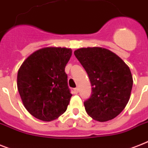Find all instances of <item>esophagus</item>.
Instances as JSON below:
<instances>
[{
  "label": "esophagus",
  "mask_w": 148,
  "mask_h": 148,
  "mask_svg": "<svg viewBox=\"0 0 148 148\" xmlns=\"http://www.w3.org/2000/svg\"><path fill=\"white\" fill-rule=\"evenodd\" d=\"M74 93H77L78 92H79V89H78V88H75L74 90Z\"/></svg>",
  "instance_id": "esophagus-1"
}]
</instances>
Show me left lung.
<instances>
[{
  "instance_id": "obj_1",
  "label": "left lung",
  "mask_w": 148,
  "mask_h": 148,
  "mask_svg": "<svg viewBox=\"0 0 148 148\" xmlns=\"http://www.w3.org/2000/svg\"><path fill=\"white\" fill-rule=\"evenodd\" d=\"M74 55L88 74L92 94L84 103L86 112L98 122L119 115L130 99L133 78L123 60L101 47L80 48Z\"/></svg>"
}]
</instances>
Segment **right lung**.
<instances>
[{
    "label": "right lung",
    "mask_w": 148,
    "mask_h": 148,
    "mask_svg": "<svg viewBox=\"0 0 148 148\" xmlns=\"http://www.w3.org/2000/svg\"><path fill=\"white\" fill-rule=\"evenodd\" d=\"M72 50L45 47L26 58L17 73V88L23 106L35 118L51 122L66 111L72 94L64 71Z\"/></svg>",
    "instance_id": "add662e5"
}]
</instances>
